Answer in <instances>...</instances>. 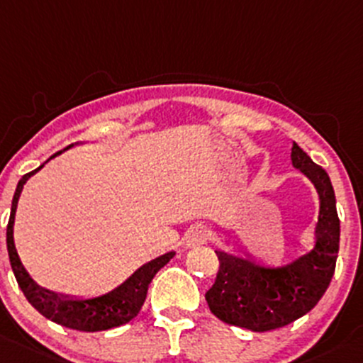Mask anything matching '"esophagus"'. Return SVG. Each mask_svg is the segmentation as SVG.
<instances>
[{
  "label": "esophagus",
  "instance_id": "1",
  "mask_svg": "<svg viewBox=\"0 0 363 363\" xmlns=\"http://www.w3.org/2000/svg\"><path fill=\"white\" fill-rule=\"evenodd\" d=\"M208 236H211V231H208L207 228L196 226V228H193L191 231H189L188 238H186V243H188L189 247L203 245V243H207Z\"/></svg>",
  "mask_w": 363,
  "mask_h": 363
}]
</instances>
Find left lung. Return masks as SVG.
<instances>
[{
    "instance_id": "left-lung-1",
    "label": "left lung",
    "mask_w": 363,
    "mask_h": 363,
    "mask_svg": "<svg viewBox=\"0 0 363 363\" xmlns=\"http://www.w3.org/2000/svg\"><path fill=\"white\" fill-rule=\"evenodd\" d=\"M291 160L318 193L320 212L313 249L281 266H264L250 257L216 250L219 272L205 294L217 318L254 333L280 329L306 315L322 299L334 277L341 230L333 182L296 143Z\"/></svg>"
}]
</instances>
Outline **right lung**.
Here are the masks:
<instances>
[{"label": "right lung", "instance_id": "right-lung-1", "mask_svg": "<svg viewBox=\"0 0 363 363\" xmlns=\"http://www.w3.org/2000/svg\"><path fill=\"white\" fill-rule=\"evenodd\" d=\"M69 147H66V150H69ZM57 155L59 152H55L53 156ZM43 165L38 167L36 170L29 172V174L22 175V179L17 184V189H15L13 200H11L10 220L9 226H6V249H9L10 264L11 269H13L15 278H17L18 287L24 292L26 299L45 318L52 320V322L59 323L62 327L83 330V333H97V330H108L113 329V327H120L123 323L130 322L132 318H135L140 308H143L147 296V287H150L155 274L174 257L175 252H167V254L146 262L137 272H133L132 277H128L123 284L118 285L116 289H113L108 294H102V296L97 297H71L40 287L29 277V273L26 272V268L21 262V257L17 254V249H15L13 223L22 188H24V184L28 182L30 175H34L38 170L43 169Z\"/></svg>", "mask_w": 363, "mask_h": 363}]
</instances>
